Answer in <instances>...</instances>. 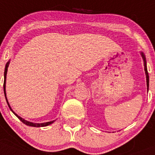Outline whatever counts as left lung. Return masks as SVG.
Returning a JSON list of instances; mask_svg holds the SVG:
<instances>
[{
  "instance_id": "8db88e82",
  "label": "left lung",
  "mask_w": 155,
  "mask_h": 155,
  "mask_svg": "<svg viewBox=\"0 0 155 155\" xmlns=\"http://www.w3.org/2000/svg\"><path fill=\"white\" fill-rule=\"evenodd\" d=\"M140 54H141V56H142L143 60H144V71H145L146 80H147V91H148V87H149V75H148V72H147V65H146V59H145V56H144V53H143V52H140Z\"/></svg>"
}]
</instances>
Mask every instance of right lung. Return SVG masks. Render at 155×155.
<instances>
[{
  "label": "right lung",
  "mask_w": 155,
  "mask_h": 155,
  "mask_svg": "<svg viewBox=\"0 0 155 155\" xmlns=\"http://www.w3.org/2000/svg\"><path fill=\"white\" fill-rule=\"evenodd\" d=\"M9 64H10V61L8 62V63L6 64V66H5V69H4V95H5V98H6V101H7V103H8V107H10V109H11V111L13 112V113L15 114V115L17 116V117H18V118L20 119V120H21V121L24 123V124H25L26 125H28V126H31V127H45V126H48L49 125V124H51L52 123H54V120H52V121H49V122H45V123H41V124H37V123H33V122H30V121H28V120H25V119H23L22 117H21L20 116H18V114H17L16 113H15V112L13 111V110L11 109V106H10L9 103H8V99H7V97H6V91H5V87H6V76H7V72H8V66H9Z\"/></svg>",
  "instance_id": "obj_1"
}]
</instances>
